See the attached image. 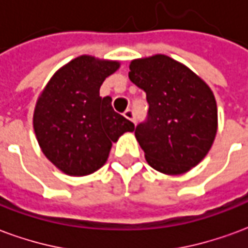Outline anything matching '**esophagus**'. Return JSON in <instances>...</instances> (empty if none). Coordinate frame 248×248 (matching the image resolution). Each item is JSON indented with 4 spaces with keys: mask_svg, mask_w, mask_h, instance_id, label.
Masks as SVG:
<instances>
[{
    "mask_svg": "<svg viewBox=\"0 0 248 248\" xmlns=\"http://www.w3.org/2000/svg\"><path fill=\"white\" fill-rule=\"evenodd\" d=\"M124 118H127L129 121H131V122H134L135 124V113L131 110V108H127V110H124Z\"/></svg>",
    "mask_w": 248,
    "mask_h": 248,
    "instance_id": "34e87169",
    "label": "esophagus"
}]
</instances>
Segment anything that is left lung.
I'll list each match as a JSON object with an SVG mask.
<instances>
[{
    "label": "left lung",
    "mask_w": 248,
    "mask_h": 248,
    "mask_svg": "<svg viewBox=\"0 0 248 248\" xmlns=\"http://www.w3.org/2000/svg\"><path fill=\"white\" fill-rule=\"evenodd\" d=\"M129 78L145 90L149 103L147 117L135 127L149 165L170 175L197 166L217 134L218 111L210 87L162 54L131 62Z\"/></svg>",
    "instance_id": "8db88e82"
}]
</instances>
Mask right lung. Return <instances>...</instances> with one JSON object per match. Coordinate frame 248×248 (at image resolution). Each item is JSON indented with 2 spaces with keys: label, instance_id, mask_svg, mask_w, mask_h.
<instances>
[{
  "label": "right lung",
  "instance_id": "add662e5",
  "mask_svg": "<svg viewBox=\"0 0 248 248\" xmlns=\"http://www.w3.org/2000/svg\"><path fill=\"white\" fill-rule=\"evenodd\" d=\"M119 62L81 56L53 76L34 110L37 140L46 158L69 175H89L105 165L113 142L134 124L99 97Z\"/></svg>",
  "mask_w": 248,
  "mask_h": 248
}]
</instances>
